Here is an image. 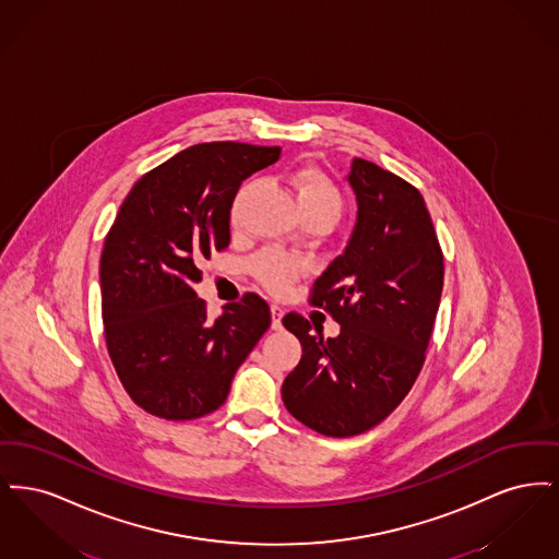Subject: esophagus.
<instances>
[{"mask_svg": "<svg viewBox=\"0 0 559 559\" xmlns=\"http://www.w3.org/2000/svg\"><path fill=\"white\" fill-rule=\"evenodd\" d=\"M270 314H272V329H274V331H281V329H283L285 310H283L281 306H272V308H270Z\"/></svg>", "mask_w": 559, "mask_h": 559, "instance_id": "esophagus-1", "label": "esophagus"}]
</instances>
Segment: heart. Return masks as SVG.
Segmentation results:
<instances>
[{"label": "heart", "instance_id": "1", "mask_svg": "<svg viewBox=\"0 0 559 559\" xmlns=\"http://www.w3.org/2000/svg\"><path fill=\"white\" fill-rule=\"evenodd\" d=\"M292 182L297 192V203H299L301 213H319L326 219H331V224L342 215V210H344L342 192L326 174L320 171L319 167L297 169L293 174ZM242 192H245V188L240 190L239 197L233 205V222H237ZM301 270H304V264L299 260H295L287 253H281V251H272V249L262 251L251 262L253 276L274 293L287 292L297 281V276L301 274Z\"/></svg>", "mask_w": 559, "mask_h": 559}]
</instances>
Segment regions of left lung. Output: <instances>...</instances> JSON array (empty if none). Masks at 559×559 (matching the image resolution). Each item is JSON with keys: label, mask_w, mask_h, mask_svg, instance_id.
Returning a JSON list of instances; mask_svg holds the SVG:
<instances>
[{"label": "left lung", "mask_w": 559, "mask_h": 559, "mask_svg": "<svg viewBox=\"0 0 559 559\" xmlns=\"http://www.w3.org/2000/svg\"><path fill=\"white\" fill-rule=\"evenodd\" d=\"M347 182L356 224L310 297L342 329L324 340L304 317L283 319L301 344L283 402L297 421L331 438L381 424L408 394L426 360L444 281L421 192L365 159L352 160Z\"/></svg>", "instance_id": "1"}]
</instances>
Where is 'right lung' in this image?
Returning a JSON list of instances; mask_svg holds the SVG:
<instances>
[{
  "label": "right lung",
  "mask_w": 559,
  "mask_h": 559,
  "mask_svg": "<svg viewBox=\"0 0 559 559\" xmlns=\"http://www.w3.org/2000/svg\"><path fill=\"white\" fill-rule=\"evenodd\" d=\"M281 157V146L205 142L135 182L100 258L108 354L126 392L146 413L187 421L213 413L270 326L266 301L247 293L207 317L197 264L230 242L242 180Z\"/></svg>",
  "instance_id": "1"
}]
</instances>
